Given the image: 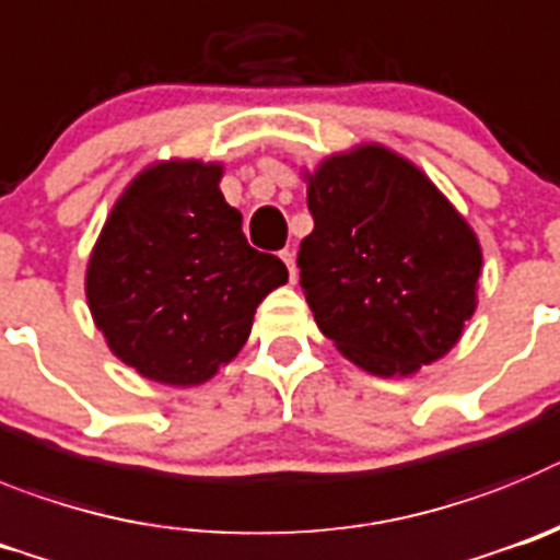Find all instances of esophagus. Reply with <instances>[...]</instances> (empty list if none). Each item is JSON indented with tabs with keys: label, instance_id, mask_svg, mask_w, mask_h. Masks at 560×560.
Wrapping results in <instances>:
<instances>
[{
	"label": "esophagus",
	"instance_id": "1",
	"mask_svg": "<svg viewBox=\"0 0 560 560\" xmlns=\"http://www.w3.org/2000/svg\"><path fill=\"white\" fill-rule=\"evenodd\" d=\"M281 261L287 265V273H290V281H295V256H292V250H281Z\"/></svg>",
	"mask_w": 560,
	"mask_h": 560
}]
</instances>
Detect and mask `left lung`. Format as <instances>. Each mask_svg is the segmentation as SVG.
Instances as JSON below:
<instances>
[{
  "instance_id": "obj_1",
  "label": "left lung",
  "mask_w": 560,
  "mask_h": 560,
  "mask_svg": "<svg viewBox=\"0 0 560 560\" xmlns=\"http://www.w3.org/2000/svg\"><path fill=\"white\" fill-rule=\"evenodd\" d=\"M315 229L301 290L317 329L374 376H410L450 354L477 310L482 248L410 159L376 142L304 170Z\"/></svg>"
}]
</instances>
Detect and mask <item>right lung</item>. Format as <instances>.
<instances>
[{
	"instance_id": "add662e5",
	"label": "right lung",
	"mask_w": 560,
	"mask_h": 560,
	"mask_svg": "<svg viewBox=\"0 0 560 560\" xmlns=\"http://www.w3.org/2000/svg\"><path fill=\"white\" fill-rule=\"evenodd\" d=\"M220 178V161L148 164L85 265V301L110 354L159 385L209 382L245 346L256 306L287 284L284 261L248 245Z\"/></svg>"
}]
</instances>
